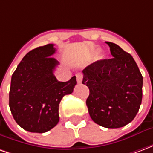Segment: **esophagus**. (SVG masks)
<instances>
[{"instance_id":"esophagus-1","label":"esophagus","mask_w":153,"mask_h":153,"mask_svg":"<svg viewBox=\"0 0 153 153\" xmlns=\"http://www.w3.org/2000/svg\"><path fill=\"white\" fill-rule=\"evenodd\" d=\"M76 79H77V83H82V79H83V76H82V74H78L76 75Z\"/></svg>"}]
</instances>
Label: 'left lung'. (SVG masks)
<instances>
[{"mask_svg": "<svg viewBox=\"0 0 153 153\" xmlns=\"http://www.w3.org/2000/svg\"><path fill=\"white\" fill-rule=\"evenodd\" d=\"M113 58L97 60L83 70L88 87L86 104L93 121L107 128L128 125L137 115L143 97V76L130 54L106 42Z\"/></svg>", "mask_w": 153, "mask_h": 153, "instance_id": "obj_1", "label": "left lung"}]
</instances>
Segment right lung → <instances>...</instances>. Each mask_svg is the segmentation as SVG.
Wrapping results in <instances>:
<instances>
[{
	"label": "right lung",
	"mask_w": 153,
	"mask_h": 153,
	"mask_svg": "<svg viewBox=\"0 0 153 153\" xmlns=\"http://www.w3.org/2000/svg\"><path fill=\"white\" fill-rule=\"evenodd\" d=\"M54 44L30 51L12 74L9 106L21 128L32 133H45L58 124L62 97L73 93L76 77L60 82L54 75L59 62L51 56Z\"/></svg>",
	"instance_id": "obj_1"
}]
</instances>
